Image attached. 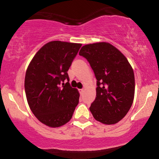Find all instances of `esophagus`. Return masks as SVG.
Listing matches in <instances>:
<instances>
[{
  "instance_id": "obj_1",
  "label": "esophagus",
  "mask_w": 159,
  "mask_h": 159,
  "mask_svg": "<svg viewBox=\"0 0 159 159\" xmlns=\"http://www.w3.org/2000/svg\"><path fill=\"white\" fill-rule=\"evenodd\" d=\"M79 92H80V93L82 95V93H83V89H80V90H79Z\"/></svg>"
}]
</instances>
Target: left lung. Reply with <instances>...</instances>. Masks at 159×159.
<instances>
[{
    "label": "left lung",
    "mask_w": 159,
    "mask_h": 159,
    "mask_svg": "<svg viewBox=\"0 0 159 159\" xmlns=\"http://www.w3.org/2000/svg\"><path fill=\"white\" fill-rule=\"evenodd\" d=\"M79 55L89 62L96 80V97L90 111L96 120L117 123L129 112L134 97V71L126 57L107 42L84 45Z\"/></svg>",
    "instance_id": "left-lung-1"
}]
</instances>
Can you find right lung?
Segmentation results:
<instances>
[{
	"label": "right lung",
	"instance_id": "right-lung-1",
	"mask_svg": "<svg viewBox=\"0 0 159 159\" xmlns=\"http://www.w3.org/2000/svg\"><path fill=\"white\" fill-rule=\"evenodd\" d=\"M81 46L61 41L48 42L27 69L25 90L28 105L36 118L49 127L69 122L79 103L80 93L70 85L67 71Z\"/></svg>",
	"mask_w": 159,
	"mask_h": 159
}]
</instances>
